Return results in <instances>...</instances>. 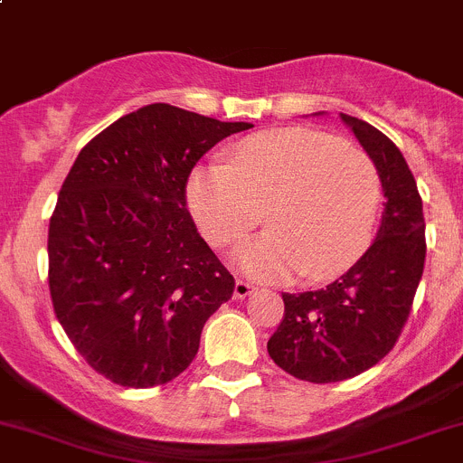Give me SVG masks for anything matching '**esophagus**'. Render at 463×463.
Segmentation results:
<instances>
[{
	"label": "esophagus",
	"instance_id": "esophagus-1",
	"mask_svg": "<svg viewBox=\"0 0 463 463\" xmlns=\"http://www.w3.org/2000/svg\"><path fill=\"white\" fill-rule=\"evenodd\" d=\"M253 291H255L253 285H249V282H244V280H237L235 289H232V296H235L237 300H241V298H246V296L253 294Z\"/></svg>",
	"mask_w": 463,
	"mask_h": 463
}]
</instances>
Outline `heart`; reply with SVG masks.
I'll return each mask as SVG.
<instances>
[{"label": "heart", "mask_w": 463, "mask_h": 463, "mask_svg": "<svg viewBox=\"0 0 463 463\" xmlns=\"http://www.w3.org/2000/svg\"><path fill=\"white\" fill-rule=\"evenodd\" d=\"M383 201L373 160L327 133L273 128L249 137L187 181V208L205 240L235 246L262 222L269 231L241 246L235 264L262 282L303 273L321 282L351 269L369 249Z\"/></svg>", "instance_id": "b5f03b06"}]
</instances>
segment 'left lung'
<instances>
[{"mask_svg":"<svg viewBox=\"0 0 463 463\" xmlns=\"http://www.w3.org/2000/svg\"><path fill=\"white\" fill-rule=\"evenodd\" d=\"M339 118L378 169L384 213L375 241L344 276L323 289L282 294L285 318L267 351L282 371L317 384L355 378L392 351L425 264L423 201L401 149L364 119Z\"/></svg>","mask_w":463,"mask_h":463,"instance_id":"1","label":"left lung"}]
</instances>
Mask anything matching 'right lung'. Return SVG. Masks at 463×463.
Here are the masks:
<instances>
[{
  "label": "right lung",
  "mask_w": 463,
  "mask_h": 463,
  "mask_svg": "<svg viewBox=\"0 0 463 463\" xmlns=\"http://www.w3.org/2000/svg\"><path fill=\"white\" fill-rule=\"evenodd\" d=\"M253 124L169 103L128 112L71 165L49 222L56 318L97 373L158 387L196 357L205 321L232 296L231 273L185 208L205 151Z\"/></svg>",
  "instance_id": "1"
}]
</instances>
